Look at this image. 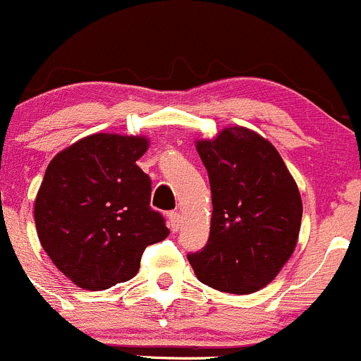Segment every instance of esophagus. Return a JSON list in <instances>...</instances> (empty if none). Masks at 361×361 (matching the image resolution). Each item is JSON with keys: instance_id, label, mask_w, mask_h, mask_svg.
<instances>
[{"instance_id": "34e87169", "label": "esophagus", "mask_w": 361, "mask_h": 361, "mask_svg": "<svg viewBox=\"0 0 361 361\" xmlns=\"http://www.w3.org/2000/svg\"><path fill=\"white\" fill-rule=\"evenodd\" d=\"M168 225H170V228L173 230V232H177V230L180 228V225H183V216H180V212H170V214H168Z\"/></svg>"}]
</instances>
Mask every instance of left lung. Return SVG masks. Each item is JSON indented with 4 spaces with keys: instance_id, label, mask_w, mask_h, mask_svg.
<instances>
[{
    "instance_id": "1",
    "label": "left lung",
    "mask_w": 361,
    "mask_h": 361,
    "mask_svg": "<svg viewBox=\"0 0 361 361\" xmlns=\"http://www.w3.org/2000/svg\"><path fill=\"white\" fill-rule=\"evenodd\" d=\"M197 150L211 183L212 218L207 245L188 260L212 289L260 290L296 248L303 216L296 180L269 140L246 127L197 140Z\"/></svg>"
}]
</instances>
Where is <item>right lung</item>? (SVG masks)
I'll return each instance as SVG.
<instances>
[{
    "instance_id": "1",
    "label": "right lung",
    "mask_w": 361,
    "mask_h": 361,
    "mask_svg": "<svg viewBox=\"0 0 361 361\" xmlns=\"http://www.w3.org/2000/svg\"><path fill=\"white\" fill-rule=\"evenodd\" d=\"M145 136L90 135L53 157L35 198L40 245L75 286L104 290L131 280L149 245L168 238L150 209V178L136 161Z\"/></svg>"
}]
</instances>
